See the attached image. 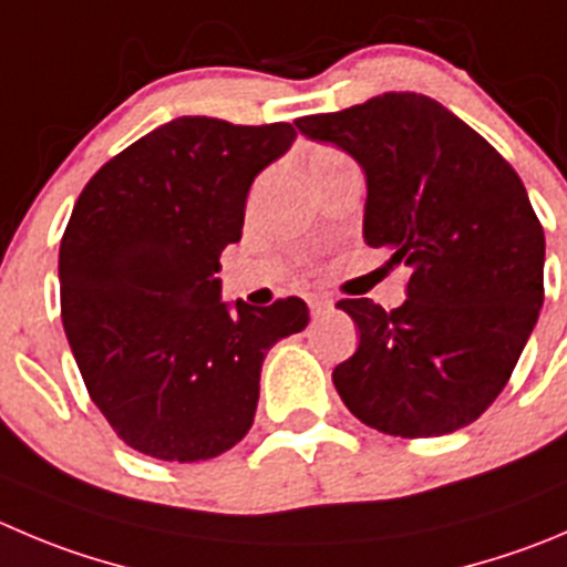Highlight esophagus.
<instances>
[{"label": "esophagus", "instance_id": "34e87169", "mask_svg": "<svg viewBox=\"0 0 567 567\" xmlns=\"http://www.w3.org/2000/svg\"><path fill=\"white\" fill-rule=\"evenodd\" d=\"M328 309H333V300H331V298H322V295H311V298H309V311H311V317L326 315Z\"/></svg>", "mask_w": 567, "mask_h": 567}]
</instances>
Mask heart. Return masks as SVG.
<instances>
[{
	"label": "heart",
	"instance_id": "1",
	"mask_svg": "<svg viewBox=\"0 0 567 567\" xmlns=\"http://www.w3.org/2000/svg\"><path fill=\"white\" fill-rule=\"evenodd\" d=\"M344 161L350 158L342 153V150L328 147V144H317V147H311L309 153H306V172H309L311 183H315L322 172H328L337 164H344Z\"/></svg>",
	"mask_w": 567,
	"mask_h": 567
}]
</instances>
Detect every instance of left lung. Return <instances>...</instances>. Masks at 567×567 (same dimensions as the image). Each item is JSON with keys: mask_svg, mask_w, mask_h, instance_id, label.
Returning <instances> with one entry per match:
<instances>
[{"mask_svg": "<svg viewBox=\"0 0 567 567\" xmlns=\"http://www.w3.org/2000/svg\"><path fill=\"white\" fill-rule=\"evenodd\" d=\"M368 175L364 241L412 269L403 306L339 309L359 348L333 368L344 406L392 436L465 429L498 398L535 328L546 236L509 161L456 113L414 91L295 118Z\"/></svg>", "mask_w": 567, "mask_h": 567, "instance_id": "left-lung-1", "label": "left lung"}]
</instances>
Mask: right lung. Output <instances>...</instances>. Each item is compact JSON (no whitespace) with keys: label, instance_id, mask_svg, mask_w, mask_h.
<instances>
[{"label":"right lung","instance_id":"add662e5","mask_svg":"<svg viewBox=\"0 0 567 567\" xmlns=\"http://www.w3.org/2000/svg\"><path fill=\"white\" fill-rule=\"evenodd\" d=\"M289 122L181 116L94 172L58 256L63 331L91 401L133 451L225 454L250 431L267 350L309 326L300 298L236 311L219 256L241 239L250 183L295 142Z\"/></svg>","mask_w":567,"mask_h":567}]
</instances>
